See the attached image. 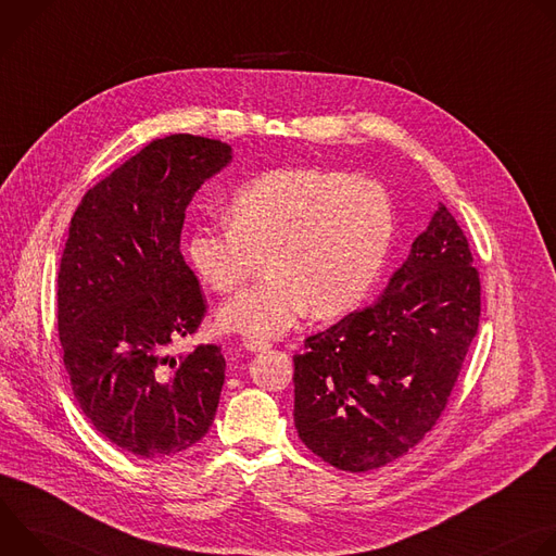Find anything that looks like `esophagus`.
I'll return each instance as SVG.
<instances>
[{"mask_svg":"<svg viewBox=\"0 0 556 556\" xmlns=\"http://www.w3.org/2000/svg\"><path fill=\"white\" fill-rule=\"evenodd\" d=\"M242 348H244L247 352H266V350H270V343L264 341V339H247V341L242 343Z\"/></svg>","mask_w":556,"mask_h":556,"instance_id":"34e87169","label":"esophagus"}]
</instances>
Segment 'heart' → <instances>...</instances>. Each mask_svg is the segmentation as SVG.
I'll return each instance as SVG.
<instances>
[{
	"instance_id": "b5f03b06",
	"label": "heart",
	"mask_w": 556,
	"mask_h": 556,
	"mask_svg": "<svg viewBox=\"0 0 556 556\" xmlns=\"http://www.w3.org/2000/svg\"><path fill=\"white\" fill-rule=\"evenodd\" d=\"M228 226L198 224L185 242L208 288L242 286L262 257L264 277L217 312L226 332L281 337L312 309L316 319L352 312L387 260L395 215L384 185L321 167L264 172L237 189Z\"/></svg>"
}]
</instances>
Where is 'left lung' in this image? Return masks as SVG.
<instances>
[{
  "instance_id": "8db88e82",
  "label": "left lung",
  "mask_w": 556,
  "mask_h": 556,
  "mask_svg": "<svg viewBox=\"0 0 556 556\" xmlns=\"http://www.w3.org/2000/svg\"><path fill=\"white\" fill-rule=\"evenodd\" d=\"M480 326V275L444 204L371 305L305 339L294 356V427L324 462L363 472L438 422Z\"/></svg>"
}]
</instances>
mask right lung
<instances>
[{"label": "right lung", "instance_id": "add662e5", "mask_svg": "<svg viewBox=\"0 0 556 556\" xmlns=\"http://www.w3.org/2000/svg\"><path fill=\"white\" fill-rule=\"evenodd\" d=\"M232 161L213 138H157L90 189L56 277L59 339L76 403L118 448L176 455L213 425L226 361L217 345L172 356L206 312L180 253L185 211Z\"/></svg>", "mask_w": 556, "mask_h": 556}]
</instances>
